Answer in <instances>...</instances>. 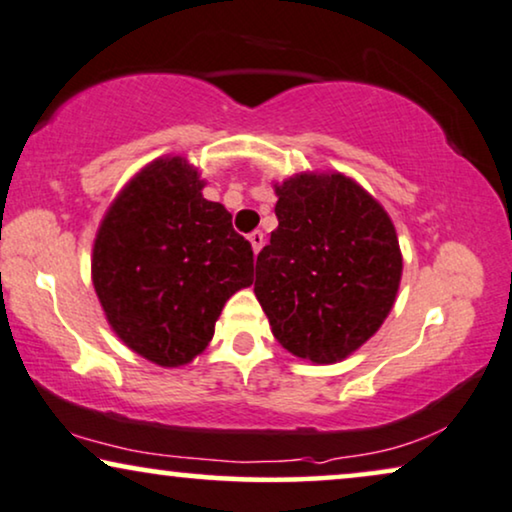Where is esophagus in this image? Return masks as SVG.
<instances>
[{
    "mask_svg": "<svg viewBox=\"0 0 512 512\" xmlns=\"http://www.w3.org/2000/svg\"><path fill=\"white\" fill-rule=\"evenodd\" d=\"M248 241L252 245V250H255V255H257V252H260L262 245H264V234H262V231H252V234L248 236Z\"/></svg>",
    "mask_w": 512,
    "mask_h": 512,
    "instance_id": "34e87169",
    "label": "esophagus"
}]
</instances>
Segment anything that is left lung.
Wrapping results in <instances>:
<instances>
[{"mask_svg": "<svg viewBox=\"0 0 512 512\" xmlns=\"http://www.w3.org/2000/svg\"><path fill=\"white\" fill-rule=\"evenodd\" d=\"M255 264V297L292 356L332 365L358 351L395 304L403 252L384 206L344 173H295Z\"/></svg>", "mask_w": 512, "mask_h": 512, "instance_id": "8db88e82", "label": "left lung"}]
</instances>
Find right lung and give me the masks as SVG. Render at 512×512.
<instances>
[{
  "label": "right lung",
  "mask_w": 512,
  "mask_h": 512,
  "mask_svg": "<svg viewBox=\"0 0 512 512\" xmlns=\"http://www.w3.org/2000/svg\"><path fill=\"white\" fill-rule=\"evenodd\" d=\"M203 187L185 156L154 159L109 203L95 234L91 278L107 323L161 367L206 351L227 299L252 283L250 243Z\"/></svg>",
  "instance_id": "1"
}]
</instances>
